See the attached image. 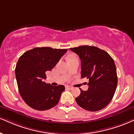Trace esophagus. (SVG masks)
Masks as SVG:
<instances>
[{
    "label": "esophagus",
    "mask_w": 134,
    "mask_h": 134,
    "mask_svg": "<svg viewBox=\"0 0 134 134\" xmlns=\"http://www.w3.org/2000/svg\"><path fill=\"white\" fill-rule=\"evenodd\" d=\"M65 88H67V89H69V90H72L74 88V87H71V86H66Z\"/></svg>",
    "instance_id": "34e87169"
}]
</instances>
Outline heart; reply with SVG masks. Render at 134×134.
Instances as JSON below:
<instances>
[{
  "label": "heart",
  "instance_id": "obj_1",
  "mask_svg": "<svg viewBox=\"0 0 134 134\" xmlns=\"http://www.w3.org/2000/svg\"><path fill=\"white\" fill-rule=\"evenodd\" d=\"M72 58H74V57H72V58H70V59H72Z\"/></svg>",
  "mask_w": 134,
  "mask_h": 134
}]
</instances>
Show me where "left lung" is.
Here are the masks:
<instances>
[{
  "mask_svg": "<svg viewBox=\"0 0 134 134\" xmlns=\"http://www.w3.org/2000/svg\"><path fill=\"white\" fill-rule=\"evenodd\" d=\"M81 60V77L89 80L87 91L81 88L75 98L77 104L85 110L95 112L110 103L115 92L117 75L115 63L107 52L93 46L70 48Z\"/></svg>",
  "mask_w": 134,
  "mask_h": 134,
  "instance_id": "obj_1",
  "label": "left lung"
}]
</instances>
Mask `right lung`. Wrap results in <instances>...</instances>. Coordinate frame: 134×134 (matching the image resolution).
<instances>
[{
  "instance_id": "1",
  "label": "right lung",
  "mask_w": 134,
  "mask_h": 134,
  "mask_svg": "<svg viewBox=\"0 0 134 134\" xmlns=\"http://www.w3.org/2000/svg\"><path fill=\"white\" fill-rule=\"evenodd\" d=\"M67 49L35 47L20 56L15 74L20 95L35 110H46L58 104L64 85L53 86L43 82L46 72L52 69Z\"/></svg>"
}]
</instances>
